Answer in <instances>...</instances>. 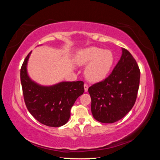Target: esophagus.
I'll use <instances>...</instances> for the list:
<instances>
[{
  "instance_id": "1",
  "label": "esophagus",
  "mask_w": 160,
  "mask_h": 160,
  "mask_svg": "<svg viewBox=\"0 0 160 160\" xmlns=\"http://www.w3.org/2000/svg\"><path fill=\"white\" fill-rule=\"evenodd\" d=\"M84 89H85V92H88V85L87 84H85L84 85Z\"/></svg>"
}]
</instances>
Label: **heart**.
Wrapping results in <instances>:
<instances>
[{"instance_id": "heart-1", "label": "heart", "mask_w": 160, "mask_h": 160, "mask_svg": "<svg viewBox=\"0 0 160 160\" xmlns=\"http://www.w3.org/2000/svg\"><path fill=\"white\" fill-rule=\"evenodd\" d=\"M78 66H87L85 76L92 82H99L109 75L114 57L112 51L97 47L87 48L80 51L75 57Z\"/></svg>"}]
</instances>
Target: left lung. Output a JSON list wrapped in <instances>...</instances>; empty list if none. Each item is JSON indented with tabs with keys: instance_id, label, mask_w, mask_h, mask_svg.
<instances>
[{
	"instance_id": "1",
	"label": "left lung",
	"mask_w": 160,
	"mask_h": 160,
	"mask_svg": "<svg viewBox=\"0 0 160 160\" xmlns=\"http://www.w3.org/2000/svg\"><path fill=\"white\" fill-rule=\"evenodd\" d=\"M140 76L136 61L128 51L122 48L120 60L109 76L88 89L93 117L104 123L123 118L136 100Z\"/></svg>"
}]
</instances>
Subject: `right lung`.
Here are the masks:
<instances>
[{
    "mask_svg": "<svg viewBox=\"0 0 160 160\" xmlns=\"http://www.w3.org/2000/svg\"><path fill=\"white\" fill-rule=\"evenodd\" d=\"M29 53L20 70V79L25 104L29 113L44 125L60 127L68 121L70 109L84 91L82 81L60 82L42 85L31 79L28 72Z\"/></svg>",
    "mask_w": 160,
    "mask_h": 160,
    "instance_id": "obj_1",
    "label": "right lung"
}]
</instances>
